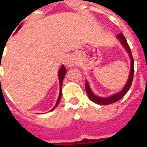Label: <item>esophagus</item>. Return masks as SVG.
Segmentation results:
<instances>
[{
	"instance_id": "34e87169",
	"label": "esophagus",
	"mask_w": 147,
	"mask_h": 147,
	"mask_svg": "<svg viewBox=\"0 0 147 147\" xmlns=\"http://www.w3.org/2000/svg\"><path fill=\"white\" fill-rule=\"evenodd\" d=\"M76 63V59L73 56H68L65 60V64L67 67H73Z\"/></svg>"
}]
</instances>
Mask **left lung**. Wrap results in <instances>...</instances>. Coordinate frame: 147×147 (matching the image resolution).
Listing matches in <instances>:
<instances>
[{
    "label": "left lung",
    "instance_id": "left-lung-1",
    "mask_svg": "<svg viewBox=\"0 0 147 147\" xmlns=\"http://www.w3.org/2000/svg\"><path fill=\"white\" fill-rule=\"evenodd\" d=\"M117 38L120 40V42L122 43V45H123V47L125 48L126 51L127 52V53L129 54L130 59H131V70H130V74L129 77H128V80H127V82L126 85L124 86V87L123 88V90L120 91V93H117V94H115L113 95L110 96L109 98H101V97H98L96 96L95 94H94V93L91 91V90L90 88V86L87 81L86 80V83H85V88H86V91L87 95L89 97V98L94 102L96 104H98V105H109V104H113L114 102H118L120 99H121L123 98V96L126 94V93L129 90L130 87L131 86V83H132L133 77H134V59H133L132 54H131V49H130V47L127 42L126 39L124 38V36L123 35V34H119L117 35Z\"/></svg>",
    "mask_w": 147,
    "mask_h": 147
}]
</instances>
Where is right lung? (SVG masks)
I'll return each mask as SVG.
<instances>
[{
    "label": "right lung",
    "instance_id": "1",
    "mask_svg": "<svg viewBox=\"0 0 147 147\" xmlns=\"http://www.w3.org/2000/svg\"><path fill=\"white\" fill-rule=\"evenodd\" d=\"M21 27V25H20L19 27H18V29L16 30V31H17ZM13 32V31H12ZM65 74H66V68H65V67H64V65H62L61 67V68H60V70H59V71H58V77H59V81H60V94H59V97H58V99L57 101V103H56V105H55V106L53 107V108L51 110H53L55 108H57V106L58 105V104H59V102H60V101H61V91H62V90H61V86H62V83H63V80H64V76H65Z\"/></svg>",
    "mask_w": 147,
    "mask_h": 147
}]
</instances>
